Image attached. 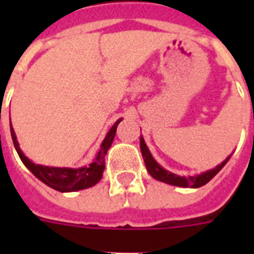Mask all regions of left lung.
<instances>
[{
	"label": "left lung",
	"instance_id": "8db88e82",
	"mask_svg": "<svg viewBox=\"0 0 254 254\" xmlns=\"http://www.w3.org/2000/svg\"><path fill=\"white\" fill-rule=\"evenodd\" d=\"M139 147H141V153H142L147 173L150 174L151 177L154 178V179H157V181L167 183V185L185 187V189H187V187H190V189H197V187H201V186H204L205 183H208V182L211 181L223 167H224L225 163L228 162V159L231 158V155H229L224 162H221L220 165H217L215 169L204 171V173L199 174V175H195V177H181V175H177V174L170 173V171L165 170L161 165L157 163V161L153 158V155H151V153L149 151V149H147L142 135L139 137Z\"/></svg>",
	"mask_w": 254,
	"mask_h": 254
}]
</instances>
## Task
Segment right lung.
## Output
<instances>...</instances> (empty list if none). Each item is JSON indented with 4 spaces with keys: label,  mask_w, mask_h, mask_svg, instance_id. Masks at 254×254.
Listing matches in <instances>:
<instances>
[{
    "label": "right lung",
    "mask_w": 254,
    "mask_h": 254,
    "mask_svg": "<svg viewBox=\"0 0 254 254\" xmlns=\"http://www.w3.org/2000/svg\"><path fill=\"white\" fill-rule=\"evenodd\" d=\"M121 120H117L115 125L111 127V130L108 131L105 135L100 150L97 153V157L92 163L88 166L80 167V169H69V167H49L42 166V165H35L26 157L22 150L19 149V143L17 141L14 129L10 123V133L15 150H17L19 158L23 162L27 169L35 175V177L42 181L45 185H47L51 189L61 191V192H72V191H79V190L89 189L92 186H95L100 179L103 178L104 169H105V155H107L108 149L111 147L113 138L116 135V129L117 125L121 123Z\"/></svg>",
    "instance_id": "right-lung-1"
}]
</instances>
